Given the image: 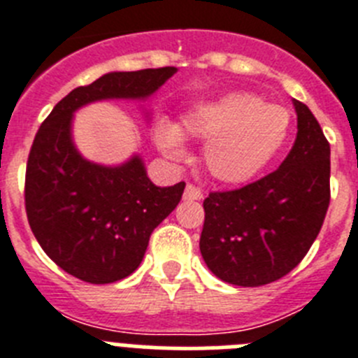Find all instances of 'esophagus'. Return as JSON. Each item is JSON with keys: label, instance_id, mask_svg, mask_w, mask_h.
I'll return each mask as SVG.
<instances>
[{"label": "esophagus", "instance_id": "34e87169", "mask_svg": "<svg viewBox=\"0 0 358 358\" xmlns=\"http://www.w3.org/2000/svg\"><path fill=\"white\" fill-rule=\"evenodd\" d=\"M185 201H201L202 199V189L195 185H186L185 195H182Z\"/></svg>", "mask_w": 358, "mask_h": 358}]
</instances>
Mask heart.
<instances>
[{
  "mask_svg": "<svg viewBox=\"0 0 358 358\" xmlns=\"http://www.w3.org/2000/svg\"><path fill=\"white\" fill-rule=\"evenodd\" d=\"M289 131L290 113L283 106L252 93H231L192 107L179 129L164 120L157 123L156 143L169 157L182 159V136L204 141L208 173L224 185H242L273 161Z\"/></svg>",
  "mask_w": 358,
  "mask_h": 358,
  "instance_id": "b5f03b06",
  "label": "heart"
}]
</instances>
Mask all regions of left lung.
I'll return each mask as SVG.
<instances>
[{
    "instance_id": "1",
    "label": "left lung",
    "mask_w": 358,
    "mask_h": 358,
    "mask_svg": "<svg viewBox=\"0 0 358 358\" xmlns=\"http://www.w3.org/2000/svg\"><path fill=\"white\" fill-rule=\"evenodd\" d=\"M297 136L280 169L204 199L202 258L226 283L260 287L289 274L330 206V143L312 110L294 100Z\"/></svg>"
}]
</instances>
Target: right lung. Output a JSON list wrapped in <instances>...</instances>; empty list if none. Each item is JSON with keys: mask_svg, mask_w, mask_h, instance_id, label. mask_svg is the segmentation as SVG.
I'll return each mask as SVG.
<instances>
[{"mask_svg": "<svg viewBox=\"0 0 358 358\" xmlns=\"http://www.w3.org/2000/svg\"><path fill=\"white\" fill-rule=\"evenodd\" d=\"M176 71L107 73L66 94L41 123L24 176L28 224L43 251L78 280L106 285L134 273L186 185H152L138 156L122 166L85 161L71 141L73 113L94 100L150 96Z\"/></svg>", "mask_w": 358, "mask_h": 358, "instance_id": "add662e5", "label": "right lung"}]
</instances>
